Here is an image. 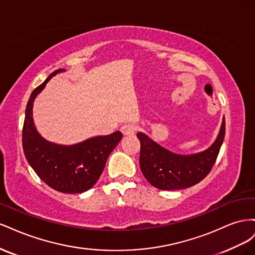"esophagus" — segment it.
<instances>
[{"mask_svg":"<svg viewBox=\"0 0 255 255\" xmlns=\"http://www.w3.org/2000/svg\"><path fill=\"white\" fill-rule=\"evenodd\" d=\"M137 130V127L134 123H127L121 127V132L123 135H133Z\"/></svg>","mask_w":255,"mask_h":255,"instance_id":"1","label":"esophagus"}]
</instances>
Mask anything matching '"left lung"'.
I'll return each mask as SVG.
<instances>
[{"label": "left lung", "instance_id": "8db88e82", "mask_svg": "<svg viewBox=\"0 0 255 255\" xmlns=\"http://www.w3.org/2000/svg\"><path fill=\"white\" fill-rule=\"evenodd\" d=\"M225 134L226 121L223 118L217 139L210 148L192 155H179L164 149L146 135L138 133L141 172L148 182L158 189L176 190L194 186L212 170Z\"/></svg>", "mask_w": 255, "mask_h": 255}]
</instances>
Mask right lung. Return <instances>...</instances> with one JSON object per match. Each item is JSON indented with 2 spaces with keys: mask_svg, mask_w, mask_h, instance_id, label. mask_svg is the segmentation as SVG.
Instances as JSON below:
<instances>
[{
  "mask_svg": "<svg viewBox=\"0 0 255 255\" xmlns=\"http://www.w3.org/2000/svg\"><path fill=\"white\" fill-rule=\"evenodd\" d=\"M60 71L52 72L30 95L22 128V145L28 164L48 186L64 194H81L98 182L122 133L117 130L74 145H59L43 139L34 126L33 103L45 84Z\"/></svg>",
  "mask_w": 255,
  "mask_h": 255,
  "instance_id": "obj_1",
  "label": "right lung"
}]
</instances>
